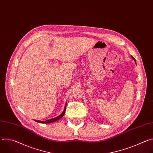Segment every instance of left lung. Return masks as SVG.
Listing matches in <instances>:
<instances>
[{
    "mask_svg": "<svg viewBox=\"0 0 153 153\" xmlns=\"http://www.w3.org/2000/svg\"><path fill=\"white\" fill-rule=\"evenodd\" d=\"M132 58H133V59H134V60H135V62H136V60H135V59H134V57H132Z\"/></svg>",
    "mask_w": 153,
    "mask_h": 153,
    "instance_id": "left-lung-1",
    "label": "left lung"
}]
</instances>
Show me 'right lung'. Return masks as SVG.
I'll use <instances>...</instances> for the list:
<instances>
[{"mask_svg":"<svg viewBox=\"0 0 153 153\" xmlns=\"http://www.w3.org/2000/svg\"><path fill=\"white\" fill-rule=\"evenodd\" d=\"M66 106H67V104L65 105V109H64V110H63V113H62L60 116H59L58 117H56V118H53V119H50V120H46V121H40V120H35V121H36V122H39V123H50L56 122V121L59 120L60 119H61V118L63 116V115L65 114V110H66Z\"/></svg>","mask_w":153,"mask_h":153,"instance_id":"add662e5","label":"right lung"}]
</instances>
